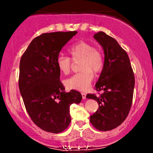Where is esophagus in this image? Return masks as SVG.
<instances>
[{
	"label": "esophagus",
	"instance_id": "1",
	"mask_svg": "<svg viewBox=\"0 0 153 153\" xmlns=\"http://www.w3.org/2000/svg\"><path fill=\"white\" fill-rule=\"evenodd\" d=\"M81 95L82 99H85V98H86V94L85 93H81Z\"/></svg>",
	"mask_w": 153,
	"mask_h": 153
}]
</instances>
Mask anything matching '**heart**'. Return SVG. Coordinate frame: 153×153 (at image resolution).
Wrapping results in <instances>:
<instances>
[{
  "label": "heart",
  "mask_w": 153,
  "mask_h": 153,
  "mask_svg": "<svg viewBox=\"0 0 153 153\" xmlns=\"http://www.w3.org/2000/svg\"><path fill=\"white\" fill-rule=\"evenodd\" d=\"M68 53L74 62H79L80 72L65 80V85L72 90H88L94 80V73H99L103 68V57L99 50L91 43L80 41L68 49ZM56 65L61 73L67 75L71 71L72 61L69 57L59 55Z\"/></svg>",
  "instance_id": "heart-1"
}]
</instances>
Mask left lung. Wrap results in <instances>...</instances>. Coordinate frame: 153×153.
Masks as SVG:
<instances>
[{
	"instance_id": "1",
	"label": "left lung",
	"mask_w": 153,
	"mask_h": 153,
	"mask_svg": "<svg viewBox=\"0 0 153 153\" xmlns=\"http://www.w3.org/2000/svg\"><path fill=\"white\" fill-rule=\"evenodd\" d=\"M94 37L104 52L103 68L95 85L96 90L103 93L99 96H86L99 103L90 122L100 131H109L120 125L128 116L132 103L134 76L128 54L117 40L103 31Z\"/></svg>"
}]
</instances>
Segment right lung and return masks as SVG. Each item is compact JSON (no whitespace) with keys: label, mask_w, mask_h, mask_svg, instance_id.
<instances>
[{"label":"right lung","mask_w":153,"mask_h":153,"mask_svg":"<svg viewBox=\"0 0 153 153\" xmlns=\"http://www.w3.org/2000/svg\"><path fill=\"white\" fill-rule=\"evenodd\" d=\"M77 31L45 33L34 38L22 55L19 86L26 109L43 130L59 133L71 121L70 106L79 103L78 91L65 92L56 60L62 47Z\"/></svg>","instance_id":"add662e5"}]
</instances>
